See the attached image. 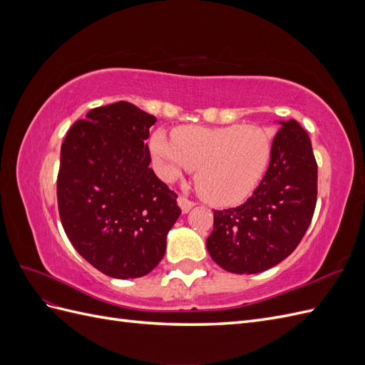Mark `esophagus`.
<instances>
[{
    "instance_id": "esophagus-1",
    "label": "esophagus",
    "mask_w": 365,
    "mask_h": 365,
    "mask_svg": "<svg viewBox=\"0 0 365 365\" xmlns=\"http://www.w3.org/2000/svg\"><path fill=\"white\" fill-rule=\"evenodd\" d=\"M178 205L182 210V213H189L190 210L195 207V202L190 201L189 197H185V196H178Z\"/></svg>"
}]
</instances>
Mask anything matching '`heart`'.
<instances>
[{
    "label": "heart",
    "instance_id": "1",
    "mask_svg": "<svg viewBox=\"0 0 365 365\" xmlns=\"http://www.w3.org/2000/svg\"><path fill=\"white\" fill-rule=\"evenodd\" d=\"M158 173L173 181L196 169V187L215 205L244 202L262 182L271 161V138L254 125L184 126L173 140L161 130L150 137Z\"/></svg>",
    "mask_w": 365,
    "mask_h": 365
}]
</instances>
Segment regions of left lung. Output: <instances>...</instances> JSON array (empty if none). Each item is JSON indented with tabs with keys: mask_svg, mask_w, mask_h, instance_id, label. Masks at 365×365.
Returning <instances> with one entry per match:
<instances>
[{
	"mask_svg": "<svg viewBox=\"0 0 365 365\" xmlns=\"http://www.w3.org/2000/svg\"><path fill=\"white\" fill-rule=\"evenodd\" d=\"M269 168L247 202L216 210L207 250L228 272L256 274L284 260L311 225L318 168L307 132L279 121Z\"/></svg>",
	"mask_w": 365,
	"mask_h": 365,
	"instance_id": "1",
	"label": "left lung"
}]
</instances>
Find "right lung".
Segmentation results:
<instances>
[{
    "label": "right lung",
    "instance_id": "add662e5",
    "mask_svg": "<svg viewBox=\"0 0 365 365\" xmlns=\"http://www.w3.org/2000/svg\"><path fill=\"white\" fill-rule=\"evenodd\" d=\"M157 118L129 102L98 106L68 129L61 148L58 207L81 256L114 279L157 267L181 208L149 168Z\"/></svg>",
    "mask_w": 365,
    "mask_h": 365
}]
</instances>
